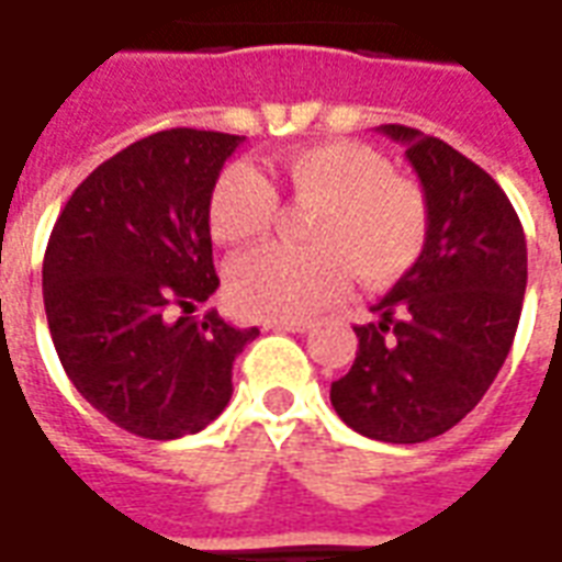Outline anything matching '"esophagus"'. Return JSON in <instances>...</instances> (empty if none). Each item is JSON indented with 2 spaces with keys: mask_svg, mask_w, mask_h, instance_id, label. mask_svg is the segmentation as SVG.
I'll return each mask as SVG.
<instances>
[{
  "mask_svg": "<svg viewBox=\"0 0 562 562\" xmlns=\"http://www.w3.org/2000/svg\"><path fill=\"white\" fill-rule=\"evenodd\" d=\"M268 330H289V334H306V330L313 328L310 322H268L265 325Z\"/></svg>",
  "mask_w": 562,
  "mask_h": 562,
  "instance_id": "34e87169",
  "label": "esophagus"
}]
</instances>
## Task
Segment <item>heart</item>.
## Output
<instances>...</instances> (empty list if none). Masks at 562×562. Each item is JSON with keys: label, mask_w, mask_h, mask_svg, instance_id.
<instances>
[{"label": "heart", "mask_w": 562, "mask_h": 562, "mask_svg": "<svg viewBox=\"0 0 562 562\" xmlns=\"http://www.w3.org/2000/svg\"><path fill=\"white\" fill-rule=\"evenodd\" d=\"M273 173L306 204L310 246H261L234 258L228 297L237 313L294 322L318 313L349 285H389L427 244V201L418 183L391 173L389 159L361 144H313L282 153ZM277 192L252 165L234 161L210 195V232L220 244H252L277 220Z\"/></svg>", "instance_id": "b5f03b06"}]
</instances>
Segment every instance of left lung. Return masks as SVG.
<instances>
[{"instance_id": "obj_1", "label": "left lung", "mask_w": 562, "mask_h": 562, "mask_svg": "<svg viewBox=\"0 0 562 562\" xmlns=\"http://www.w3.org/2000/svg\"><path fill=\"white\" fill-rule=\"evenodd\" d=\"M406 147L427 244L358 325L352 370L330 385L342 422L379 442H427L475 409L506 361L527 292V240L494 177L446 140L379 126Z\"/></svg>"}]
</instances>
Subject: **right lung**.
Instances as JSON below:
<instances>
[{
	"label": "right lung",
	"mask_w": 562,
	"mask_h": 562,
	"mask_svg": "<svg viewBox=\"0 0 562 562\" xmlns=\"http://www.w3.org/2000/svg\"><path fill=\"white\" fill-rule=\"evenodd\" d=\"M240 135L168 128L102 161L59 213L42 285L47 328L92 409L144 439L204 430L232 401L258 328L198 306L220 289L210 195Z\"/></svg>",
	"instance_id": "obj_1"
}]
</instances>
